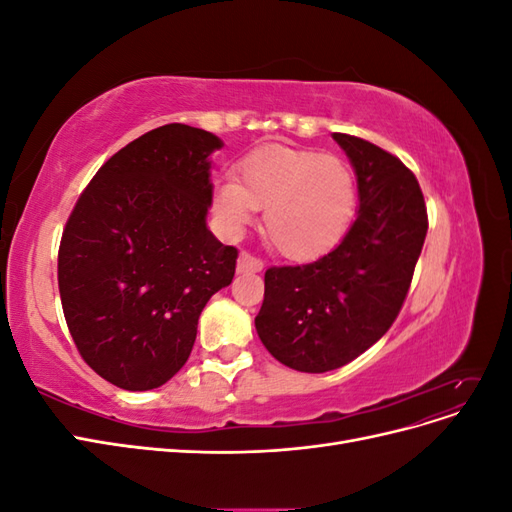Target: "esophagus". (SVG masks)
<instances>
[{
	"mask_svg": "<svg viewBox=\"0 0 512 512\" xmlns=\"http://www.w3.org/2000/svg\"><path fill=\"white\" fill-rule=\"evenodd\" d=\"M262 269H265V265H262V260L254 258L252 254H247V252L239 254V260H237V271L239 273H258Z\"/></svg>",
	"mask_w": 512,
	"mask_h": 512,
	"instance_id": "obj_1",
	"label": "esophagus"
}]
</instances>
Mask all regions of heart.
<instances>
[{
    "instance_id": "1",
    "label": "heart",
    "mask_w": 512,
    "mask_h": 512,
    "mask_svg": "<svg viewBox=\"0 0 512 512\" xmlns=\"http://www.w3.org/2000/svg\"><path fill=\"white\" fill-rule=\"evenodd\" d=\"M359 190L350 166L318 151L271 147L243 160L237 181L220 183L215 213L241 235L265 209V235L290 260H314L346 237Z\"/></svg>"
}]
</instances>
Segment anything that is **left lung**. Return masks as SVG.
Segmentation results:
<instances>
[{"label":"left lung","mask_w":512,"mask_h":512,"mask_svg":"<svg viewBox=\"0 0 512 512\" xmlns=\"http://www.w3.org/2000/svg\"><path fill=\"white\" fill-rule=\"evenodd\" d=\"M359 188L356 220L333 252L301 267H271L254 320L277 361L305 374L342 367L391 329L427 235L416 177L363 138L333 134Z\"/></svg>","instance_id":"left-lung-1"}]
</instances>
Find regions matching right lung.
<instances>
[{"label":"right lung","mask_w":512,"mask_h":512,"mask_svg":"<svg viewBox=\"0 0 512 512\" xmlns=\"http://www.w3.org/2000/svg\"><path fill=\"white\" fill-rule=\"evenodd\" d=\"M218 136L168 123L117 151L81 194L59 245L70 335L98 376L126 391L166 384L198 318L235 277L237 250L207 226Z\"/></svg>","instance_id":"1"}]
</instances>
